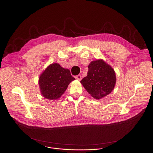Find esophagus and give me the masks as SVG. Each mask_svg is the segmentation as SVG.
<instances>
[{"label": "esophagus", "mask_w": 153, "mask_h": 153, "mask_svg": "<svg viewBox=\"0 0 153 153\" xmlns=\"http://www.w3.org/2000/svg\"><path fill=\"white\" fill-rule=\"evenodd\" d=\"M75 78L76 79H77L78 81H81V80L82 79V76H81V75H77L75 77Z\"/></svg>", "instance_id": "obj_1"}]
</instances>
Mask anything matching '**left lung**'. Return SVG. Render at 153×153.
Returning <instances> with one entry per match:
<instances>
[{
	"instance_id": "1",
	"label": "left lung",
	"mask_w": 153,
	"mask_h": 153,
	"mask_svg": "<svg viewBox=\"0 0 153 153\" xmlns=\"http://www.w3.org/2000/svg\"><path fill=\"white\" fill-rule=\"evenodd\" d=\"M87 76L81 83L87 92L95 99L110 94L116 84V74L113 68L102 59L91 62Z\"/></svg>"
}]
</instances>
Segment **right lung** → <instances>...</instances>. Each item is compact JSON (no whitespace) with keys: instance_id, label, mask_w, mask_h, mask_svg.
I'll use <instances>...</instances> for the list:
<instances>
[{"instance_id":"right-lung-1","label":"right lung","mask_w":153,"mask_h":153,"mask_svg":"<svg viewBox=\"0 0 153 153\" xmlns=\"http://www.w3.org/2000/svg\"><path fill=\"white\" fill-rule=\"evenodd\" d=\"M74 80L75 78L71 76L68 69L61 67L58 63H52L39 77L40 92L46 99L57 100Z\"/></svg>"}]
</instances>
